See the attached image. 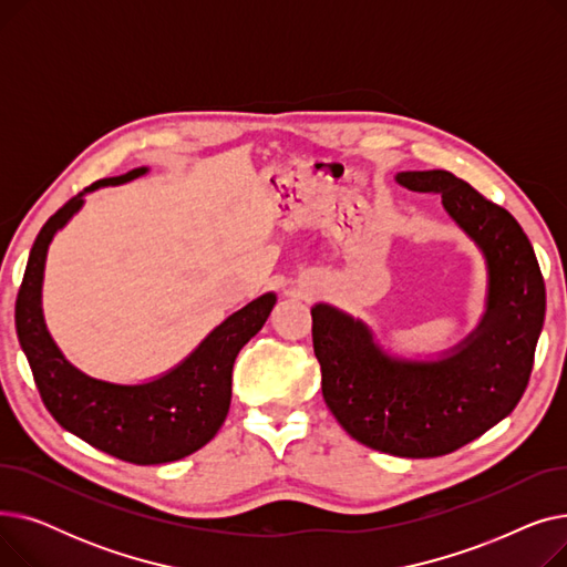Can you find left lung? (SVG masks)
<instances>
[{"label": "left lung", "mask_w": 567, "mask_h": 567, "mask_svg": "<svg viewBox=\"0 0 567 567\" xmlns=\"http://www.w3.org/2000/svg\"><path fill=\"white\" fill-rule=\"evenodd\" d=\"M415 193H439L487 261V310L439 361L385 353L370 329L331 306L312 308L321 393L349 436L398 457H439L478 439L522 400L545 321V280L528 236L503 206L453 172H400Z\"/></svg>", "instance_id": "left-lung-1"}]
</instances>
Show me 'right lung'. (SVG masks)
Masks as SVG:
<instances>
[{
    "mask_svg": "<svg viewBox=\"0 0 567 567\" xmlns=\"http://www.w3.org/2000/svg\"><path fill=\"white\" fill-rule=\"evenodd\" d=\"M142 174H146V167L101 178L84 188V193L126 184ZM84 193L50 216L29 252L16 301L20 347L45 409L64 430L131 464L176 462L199 451L225 423L231 402L234 361L271 315L276 293L268 291L227 317L184 363L154 381L124 385L80 372L64 359L45 329L41 287L48 246L56 229H62L80 212Z\"/></svg>",
    "mask_w": 567,
    "mask_h": 567,
    "instance_id": "add662e5",
    "label": "right lung"
}]
</instances>
